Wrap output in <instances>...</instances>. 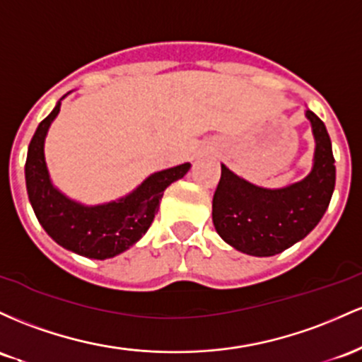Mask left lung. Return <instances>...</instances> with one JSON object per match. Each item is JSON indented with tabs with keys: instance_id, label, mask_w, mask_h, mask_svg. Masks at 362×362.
Wrapping results in <instances>:
<instances>
[{
	"instance_id": "left-lung-1",
	"label": "left lung",
	"mask_w": 362,
	"mask_h": 362,
	"mask_svg": "<svg viewBox=\"0 0 362 362\" xmlns=\"http://www.w3.org/2000/svg\"><path fill=\"white\" fill-rule=\"evenodd\" d=\"M315 136L313 168L306 177L282 188H263L222 164L212 202L218 235L241 253L274 257L306 238L327 212L335 188V159L323 121L304 112Z\"/></svg>"
}]
</instances>
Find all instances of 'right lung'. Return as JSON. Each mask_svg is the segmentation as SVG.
Segmentation results:
<instances>
[{"instance_id": "add662e5", "label": "right lung", "mask_w": 362, "mask_h": 362, "mask_svg": "<svg viewBox=\"0 0 362 362\" xmlns=\"http://www.w3.org/2000/svg\"><path fill=\"white\" fill-rule=\"evenodd\" d=\"M64 97L58 100L51 115L40 121L28 145L25 162L28 200L39 224L64 250L93 259L117 257L144 238L159 210L165 188L185 177L192 164L186 162L150 174L132 193L117 200L99 205L73 200L51 181L44 157V141L51 123L59 115Z\"/></svg>"}]
</instances>
